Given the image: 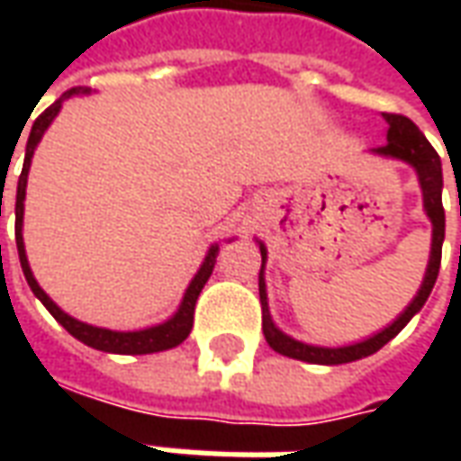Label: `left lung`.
Listing matches in <instances>:
<instances>
[{"label": "left lung", "mask_w": 461, "mask_h": 461, "mask_svg": "<svg viewBox=\"0 0 461 461\" xmlns=\"http://www.w3.org/2000/svg\"><path fill=\"white\" fill-rule=\"evenodd\" d=\"M387 121V142L380 148H373L375 155L383 158H395L407 165H412L417 172V180L422 187V202H425V212L429 221H432V251H429V261H427L425 279L422 286L417 291L412 303L407 306L400 316H397L387 329H383L375 336L353 343V346L340 348H321L301 343V340L291 339L284 330L276 329V323L271 321L269 301H267V284H264V264H267V247L259 241L261 249V271H259V299H261V329H264V339L276 353L294 360H303V363H316V366H340V363H353L360 357L373 356L380 348L385 346L387 340H393L405 329L410 319L417 311L425 306L429 291L435 286L437 274H439V261H442V241H445V207H442V162L439 155L429 145L425 135L420 132L415 122L400 113H383Z\"/></svg>", "instance_id": "left-lung-1"}]
</instances>
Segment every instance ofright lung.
<instances>
[{
    "label": "right lung",
    "instance_id": "1",
    "mask_svg": "<svg viewBox=\"0 0 461 461\" xmlns=\"http://www.w3.org/2000/svg\"><path fill=\"white\" fill-rule=\"evenodd\" d=\"M88 88H71L66 91L56 104H51L46 108L44 113L39 115L32 125V132H29V142H26V155H24V167H22V175H19V185H16V251H19V261H22V271H24L26 284L32 286L34 296L41 303H44L49 313L54 316L61 326H64L74 339H78L86 346L95 348V350H105V353H118V356H145V353H160V350H170V348L180 346L182 340L190 336L192 321H194V303H197V296L200 291L204 289V284L212 276V269H214V261H217V251H220V244H212L207 257L202 261L200 271L194 274V279L190 281V286L185 291V299H182L180 309L175 311V316L167 319L160 326H150V329L142 330H111V329H98V326H88L84 321H76L74 316H68L64 311L56 306L54 301L46 296V291L36 284L34 274L29 269V259H26L24 251V237H22V224H24V197H26V177H29V167H32V158H34V150L41 135L46 132V128L51 125L59 111H61V104L66 98H71L76 94H86ZM2 207V202H0Z\"/></svg>",
    "mask_w": 461,
    "mask_h": 461
}]
</instances>
